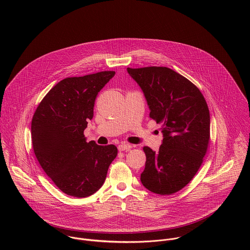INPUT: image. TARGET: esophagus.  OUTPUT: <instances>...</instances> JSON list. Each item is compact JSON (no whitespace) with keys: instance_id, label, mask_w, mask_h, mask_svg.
<instances>
[{"instance_id":"esophagus-1","label":"esophagus","mask_w":250,"mask_h":250,"mask_svg":"<svg viewBox=\"0 0 250 250\" xmlns=\"http://www.w3.org/2000/svg\"><path fill=\"white\" fill-rule=\"evenodd\" d=\"M132 147H134L133 145L131 144H128V143H122L121 144L118 145V150L119 151H125V150H130Z\"/></svg>"}]
</instances>
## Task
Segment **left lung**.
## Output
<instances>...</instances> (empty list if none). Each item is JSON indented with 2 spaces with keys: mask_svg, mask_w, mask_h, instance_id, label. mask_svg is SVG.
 <instances>
[{
  "mask_svg": "<svg viewBox=\"0 0 250 250\" xmlns=\"http://www.w3.org/2000/svg\"><path fill=\"white\" fill-rule=\"evenodd\" d=\"M142 87L149 116L162 125L159 152L144 146L141 174L150 191L169 195L186 187L200 168L210 143V112L198 87L177 72L163 66L127 68Z\"/></svg>",
  "mask_w": 250,
  "mask_h": 250,
  "instance_id": "obj_1",
  "label": "left lung"
}]
</instances>
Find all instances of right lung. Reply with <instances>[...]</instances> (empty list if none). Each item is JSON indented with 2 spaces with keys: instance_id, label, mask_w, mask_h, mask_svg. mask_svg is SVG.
I'll return each instance as SVG.
<instances>
[{
  "instance_id": "obj_1",
  "label": "right lung",
  "mask_w": 250,
  "mask_h": 250,
  "mask_svg": "<svg viewBox=\"0 0 250 250\" xmlns=\"http://www.w3.org/2000/svg\"><path fill=\"white\" fill-rule=\"evenodd\" d=\"M102 71L70 77L58 83L36 107L32 142L45 173L67 195L86 197L104 184L117 155L113 144L86 143L83 135L98 92L114 76Z\"/></svg>"
}]
</instances>
